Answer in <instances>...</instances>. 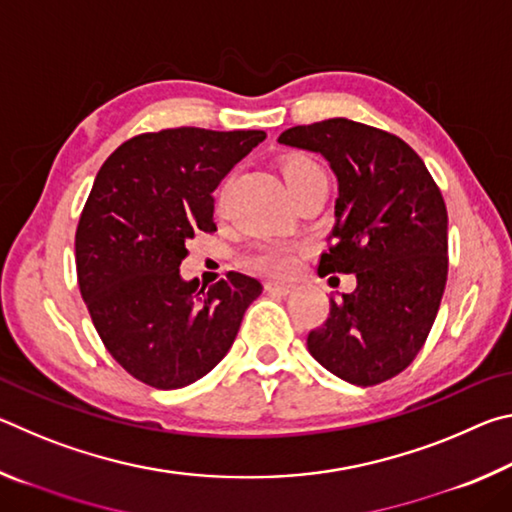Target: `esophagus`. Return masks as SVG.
Masks as SVG:
<instances>
[{
	"instance_id": "1",
	"label": "esophagus",
	"mask_w": 512,
	"mask_h": 512,
	"mask_svg": "<svg viewBox=\"0 0 512 512\" xmlns=\"http://www.w3.org/2000/svg\"><path fill=\"white\" fill-rule=\"evenodd\" d=\"M264 289L268 293H273V296H289V293L293 291V284L280 282V280H266L264 282Z\"/></svg>"
}]
</instances>
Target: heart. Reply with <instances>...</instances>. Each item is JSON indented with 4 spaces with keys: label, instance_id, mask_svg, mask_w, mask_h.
Segmentation results:
<instances>
[{
    "label": "heart",
    "instance_id": "1",
    "mask_svg": "<svg viewBox=\"0 0 512 512\" xmlns=\"http://www.w3.org/2000/svg\"><path fill=\"white\" fill-rule=\"evenodd\" d=\"M282 176L284 183H287L289 192L293 194L300 185H305L307 180L316 176H325L323 169L318 164L307 158V155H289L287 160L282 162ZM219 207H223V192L219 198ZM248 264L259 268L264 273H287L293 266V246L282 244V241H268V244L257 246L253 253L248 255Z\"/></svg>",
    "mask_w": 512,
    "mask_h": 512
}]
</instances>
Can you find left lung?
Instances as JSON below:
<instances>
[{
  "mask_svg": "<svg viewBox=\"0 0 512 512\" xmlns=\"http://www.w3.org/2000/svg\"><path fill=\"white\" fill-rule=\"evenodd\" d=\"M280 144L320 153L339 178L336 221L318 275L354 273L329 300L307 348L320 366L375 386L409 366L427 341L447 282V207L409 144L352 119L293 126Z\"/></svg>",
  "mask_w": 512,
  "mask_h": 512,
  "instance_id": "1",
  "label": "left lung"
}]
</instances>
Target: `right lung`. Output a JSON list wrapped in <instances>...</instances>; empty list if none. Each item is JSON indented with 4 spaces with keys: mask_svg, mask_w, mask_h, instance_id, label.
<instances>
[{
    "mask_svg": "<svg viewBox=\"0 0 512 512\" xmlns=\"http://www.w3.org/2000/svg\"><path fill=\"white\" fill-rule=\"evenodd\" d=\"M264 131L167 128L126 140L103 162L76 228V275L106 350L146 386L194 384L235 343L259 293L230 271L212 287L180 277L187 241L214 232V196Z\"/></svg>",
    "mask_w": 512,
    "mask_h": 512,
    "instance_id": "add662e5",
    "label": "right lung"
}]
</instances>
